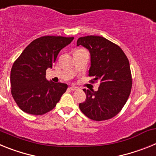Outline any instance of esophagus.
<instances>
[{"label": "esophagus", "mask_w": 156, "mask_h": 156, "mask_svg": "<svg viewBox=\"0 0 156 156\" xmlns=\"http://www.w3.org/2000/svg\"><path fill=\"white\" fill-rule=\"evenodd\" d=\"M69 89L71 90H73V91H74V90H78V89H79V87H73H73H70Z\"/></svg>", "instance_id": "obj_1"}]
</instances>
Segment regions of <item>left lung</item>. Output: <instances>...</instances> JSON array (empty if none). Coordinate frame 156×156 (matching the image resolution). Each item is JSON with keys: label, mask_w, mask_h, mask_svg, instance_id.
<instances>
[{"label": "left lung", "mask_w": 156, "mask_h": 156, "mask_svg": "<svg viewBox=\"0 0 156 156\" xmlns=\"http://www.w3.org/2000/svg\"><path fill=\"white\" fill-rule=\"evenodd\" d=\"M90 55L89 76L100 82L97 91L86 90L84 102L80 103L83 113L96 121L111 119L119 113L130 94L132 78L127 57L118 45L100 36H87L77 40Z\"/></svg>", "instance_id": "left-lung-1"}]
</instances>
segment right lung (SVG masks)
Returning a JSON list of instances; mask_svg holds the SVG:
<instances>
[{
    "instance_id": "1",
    "label": "right lung",
    "mask_w": 156,
    "mask_h": 156,
    "mask_svg": "<svg viewBox=\"0 0 156 156\" xmlns=\"http://www.w3.org/2000/svg\"><path fill=\"white\" fill-rule=\"evenodd\" d=\"M74 37L44 36L32 41L14 62L11 70L12 94L18 106L31 115H43L53 109L68 85L46 79L59 51Z\"/></svg>"
}]
</instances>
